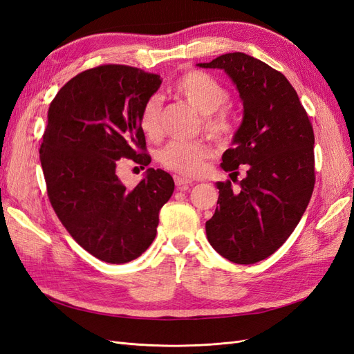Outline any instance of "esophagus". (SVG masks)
Segmentation results:
<instances>
[{"label":"esophagus","instance_id":"1","mask_svg":"<svg viewBox=\"0 0 354 354\" xmlns=\"http://www.w3.org/2000/svg\"><path fill=\"white\" fill-rule=\"evenodd\" d=\"M174 183H176V186H177L178 190H186L192 183H194V181L189 180V178H185V177L176 176V177H174Z\"/></svg>","mask_w":354,"mask_h":354}]
</instances>
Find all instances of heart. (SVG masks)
Returning a JSON list of instances; mask_svg holds the SVG:
<instances>
[{
	"label": "heart",
	"instance_id": "obj_1",
	"mask_svg": "<svg viewBox=\"0 0 354 354\" xmlns=\"http://www.w3.org/2000/svg\"><path fill=\"white\" fill-rule=\"evenodd\" d=\"M169 93L183 100L202 115V128L217 142H226L234 131L233 116L224 103L229 99V91L212 75L199 71H186L171 84ZM160 111L162 103L158 95L149 97L138 113L140 130L152 140L160 137ZM212 155L211 146L203 140L171 142L159 155L164 168L186 177L199 176L205 168L207 159Z\"/></svg>",
	"mask_w": 354,
	"mask_h": 354
}]
</instances>
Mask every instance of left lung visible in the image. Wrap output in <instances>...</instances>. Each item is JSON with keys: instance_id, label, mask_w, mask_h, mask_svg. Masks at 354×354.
<instances>
[{"instance_id": "left-lung-1", "label": "left lung", "mask_w": 354, "mask_h": 354, "mask_svg": "<svg viewBox=\"0 0 354 354\" xmlns=\"http://www.w3.org/2000/svg\"><path fill=\"white\" fill-rule=\"evenodd\" d=\"M201 68L223 69L236 84L243 121L221 168L237 180L218 181V201L207 238L221 257L254 264L291 236L315 189V133L304 106L285 75L243 53H227Z\"/></svg>"}]
</instances>
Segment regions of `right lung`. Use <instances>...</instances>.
<instances>
[{"label":"right lung","instance_id":"1","mask_svg":"<svg viewBox=\"0 0 354 354\" xmlns=\"http://www.w3.org/2000/svg\"><path fill=\"white\" fill-rule=\"evenodd\" d=\"M160 84L158 73L108 63L78 73L50 103L39 149L50 203L71 236L104 263H128L151 246L174 192L162 169L149 168L133 189L116 174L124 158L142 169L151 164L138 113Z\"/></svg>","mask_w":354,"mask_h":354}]
</instances>
